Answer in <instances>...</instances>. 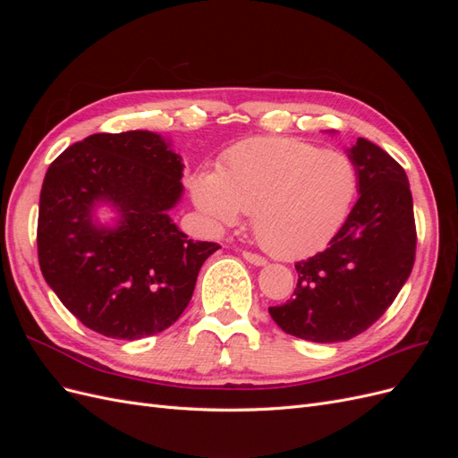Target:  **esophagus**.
I'll return each mask as SVG.
<instances>
[{
  "instance_id": "34e87169",
  "label": "esophagus",
  "mask_w": 458,
  "mask_h": 458,
  "mask_svg": "<svg viewBox=\"0 0 458 458\" xmlns=\"http://www.w3.org/2000/svg\"><path fill=\"white\" fill-rule=\"evenodd\" d=\"M242 256H244V259H246V261L254 263V266H266V258L259 256V254H254V252H248V250H244V252H242Z\"/></svg>"
}]
</instances>
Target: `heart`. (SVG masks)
I'll return each instance as SVG.
<instances>
[{
  "mask_svg": "<svg viewBox=\"0 0 458 458\" xmlns=\"http://www.w3.org/2000/svg\"><path fill=\"white\" fill-rule=\"evenodd\" d=\"M195 204L214 227L252 212L258 242L276 258L325 248L350 212L357 191L348 157L290 137H256L233 147L217 172L191 179Z\"/></svg>",
  "mask_w": 458,
  "mask_h": 458,
  "instance_id": "b5f03b06",
  "label": "heart"
}]
</instances>
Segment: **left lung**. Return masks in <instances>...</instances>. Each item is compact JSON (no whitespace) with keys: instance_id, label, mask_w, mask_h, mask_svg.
Returning <instances> with one entry per match:
<instances>
[{"instance_id":"left-lung-1","label":"left lung","mask_w":458,"mask_h":458,"mask_svg":"<svg viewBox=\"0 0 458 458\" xmlns=\"http://www.w3.org/2000/svg\"><path fill=\"white\" fill-rule=\"evenodd\" d=\"M359 199L328 248L296 263L298 284L269 308L286 335L332 344L350 340L392 306L414 266L417 225L405 170L359 137L350 148Z\"/></svg>"}]
</instances>
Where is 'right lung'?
<instances>
[{
    "label": "right lung",
    "mask_w": 458,
    "mask_h": 458,
    "mask_svg": "<svg viewBox=\"0 0 458 458\" xmlns=\"http://www.w3.org/2000/svg\"><path fill=\"white\" fill-rule=\"evenodd\" d=\"M182 177V157L140 130L93 133L51 162L39 192V269L81 325L140 340L185 311L202 263L221 246L172 224ZM97 201L117 206L114 230L92 224Z\"/></svg>",
    "instance_id": "obj_1"
}]
</instances>
